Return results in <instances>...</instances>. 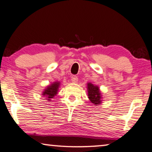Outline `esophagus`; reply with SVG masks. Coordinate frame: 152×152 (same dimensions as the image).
<instances>
[{
	"label": "esophagus",
	"instance_id": "esophagus-1",
	"mask_svg": "<svg viewBox=\"0 0 152 152\" xmlns=\"http://www.w3.org/2000/svg\"><path fill=\"white\" fill-rule=\"evenodd\" d=\"M71 78H72L71 80L72 81V83H77V81H78V77L76 76H72Z\"/></svg>",
	"mask_w": 152,
	"mask_h": 152
}]
</instances>
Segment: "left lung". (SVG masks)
<instances>
[{
	"label": "left lung",
	"mask_w": 152,
	"mask_h": 152,
	"mask_svg": "<svg viewBox=\"0 0 152 152\" xmlns=\"http://www.w3.org/2000/svg\"><path fill=\"white\" fill-rule=\"evenodd\" d=\"M87 91L88 97L93 104L95 105L101 104L102 102V95L98 86L94 85L91 83H88Z\"/></svg>",
	"instance_id": "obj_1"
}]
</instances>
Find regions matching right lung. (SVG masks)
<instances>
[{"label":"right lung","mask_w":152,"mask_h":152,"mask_svg":"<svg viewBox=\"0 0 152 152\" xmlns=\"http://www.w3.org/2000/svg\"><path fill=\"white\" fill-rule=\"evenodd\" d=\"M60 86V82L56 81L50 84V85L47 86V88H45L44 91H42V95L43 97H46V100H48V102H50L51 99L53 98L57 94L59 90V87Z\"/></svg>","instance_id":"add662e5"}]
</instances>
